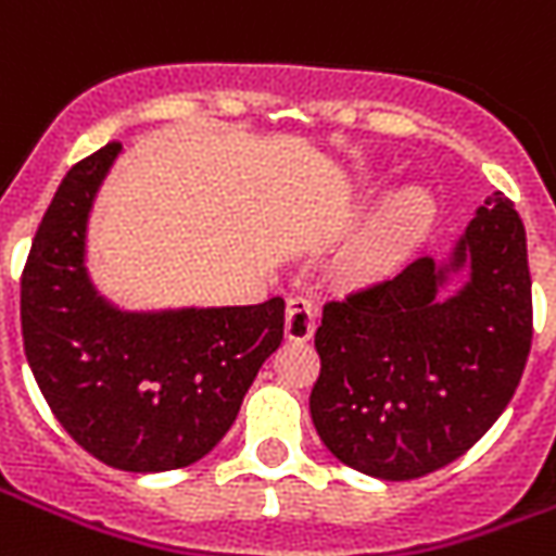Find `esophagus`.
<instances>
[{
	"instance_id": "esophagus-1",
	"label": "esophagus",
	"mask_w": 556,
	"mask_h": 556,
	"mask_svg": "<svg viewBox=\"0 0 556 556\" xmlns=\"http://www.w3.org/2000/svg\"><path fill=\"white\" fill-rule=\"evenodd\" d=\"M315 333V306L306 298H289L286 303V337L291 342H309Z\"/></svg>"
}]
</instances>
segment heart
<instances>
[{
	"mask_svg": "<svg viewBox=\"0 0 556 556\" xmlns=\"http://www.w3.org/2000/svg\"><path fill=\"white\" fill-rule=\"evenodd\" d=\"M431 219H434V199L429 190L417 184L399 187L375 207L372 219L366 223L363 235L345 255V265L357 277L384 270L396 255L405 253L431 229Z\"/></svg>",
	"mask_w": 556,
	"mask_h": 556,
	"instance_id": "b5f03b06",
	"label": "heart"
}]
</instances>
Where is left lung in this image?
I'll return each mask as SVG.
<instances>
[{
  "label": "left lung",
  "instance_id": "left-lung-1",
  "mask_svg": "<svg viewBox=\"0 0 556 556\" xmlns=\"http://www.w3.org/2000/svg\"><path fill=\"white\" fill-rule=\"evenodd\" d=\"M530 339L525 223L491 193L446 258L417 255L396 277L327 303L315 330V431L361 473L426 477L494 426Z\"/></svg>",
  "mask_w": 556,
  "mask_h": 556
}]
</instances>
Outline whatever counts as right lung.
Wrapping results in <instances>:
<instances>
[{
    "label": "right lung",
    "instance_id": "right-lung-1",
    "mask_svg": "<svg viewBox=\"0 0 556 556\" xmlns=\"http://www.w3.org/2000/svg\"><path fill=\"white\" fill-rule=\"evenodd\" d=\"M118 142L67 172L20 282L23 349L47 405L103 465L178 470L207 455L282 342L286 303L122 309L86 267L89 217Z\"/></svg>",
    "mask_w": 556,
    "mask_h": 556
}]
</instances>
